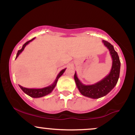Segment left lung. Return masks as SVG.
<instances>
[{
    "instance_id": "1",
    "label": "left lung",
    "mask_w": 135,
    "mask_h": 135,
    "mask_svg": "<svg viewBox=\"0 0 135 135\" xmlns=\"http://www.w3.org/2000/svg\"><path fill=\"white\" fill-rule=\"evenodd\" d=\"M107 47L109 49L110 53L112 58V66L110 72L107 76L98 83L92 85L83 84L77 78L76 73L74 74V79L79 90L83 95L91 98L97 99L104 97L115 87L117 84L120 73V62L117 52L114 50V46L110 43L103 40L102 41Z\"/></svg>"
}]
</instances>
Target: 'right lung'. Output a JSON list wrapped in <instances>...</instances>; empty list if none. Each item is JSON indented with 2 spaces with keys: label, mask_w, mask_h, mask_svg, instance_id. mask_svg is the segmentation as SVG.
I'll return each instance as SVG.
<instances>
[{
  "label": "right lung",
  "mask_w": 135,
  "mask_h": 135,
  "mask_svg": "<svg viewBox=\"0 0 135 135\" xmlns=\"http://www.w3.org/2000/svg\"><path fill=\"white\" fill-rule=\"evenodd\" d=\"M34 38H32V39L30 40L29 41H27V42L25 43V44H23L22 48H21L20 50H18V53H17V55H16V58L18 56H19L20 54L23 51V49H24L25 47V46H27V45L30 42L33 41ZM65 70H66V69H63L61 71V72L59 73L58 76H57L56 79L55 83L52 84L51 85V86H47V87L42 88V89H29V88H23L21 86H20V85H19V86L20 87V88L22 89V91L25 93L28 94V95L30 96V97H32V98H40V97H44V96L47 95V94H49L50 93L52 92V91L53 90V89L55 88L56 85L57 81H58V79L60 78V77H61V75H62V74H63V73H64L65 71Z\"/></svg>",
  "instance_id": "add662e5"
}]
</instances>
